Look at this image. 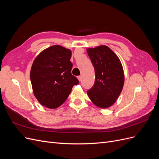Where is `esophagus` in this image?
I'll return each instance as SVG.
<instances>
[{
	"label": "esophagus",
	"mask_w": 159,
	"mask_h": 159,
	"mask_svg": "<svg viewBox=\"0 0 159 159\" xmlns=\"http://www.w3.org/2000/svg\"><path fill=\"white\" fill-rule=\"evenodd\" d=\"M81 78H81V76H78V80H79L80 81H81Z\"/></svg>",
	"instance_id": "obj_1"
}]
</instances>
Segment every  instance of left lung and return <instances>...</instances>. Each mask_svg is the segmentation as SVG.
I'll return each instance as SVG.
<instances>
[{
    "instance_id": "8db88e82",
    "label": "left lung",
    "mask_w": 159,
    "mask_h": 159,
    "mask_svg": "<svg viewBox=\"0 0 159 159\" xmlns=\"http://www.w3.org/2000/svg\"><path fill=\"white\" fill-rule=\"evenodd\" d=\"M95 74L94 85L87 93L96 106L105 109L113 105L123 88V66L118 56L107 46L87 48Z\"/></svg>"
}]
</instances>
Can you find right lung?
Masks as SVG:
<instances>
[{
    "instance_id": "right-lung-1",
    "label": "right lung",
    "mask_w": 159,
    "mask_h": 159,
    "mask_svg": "<svg viewBox=\"0 0 159 159\" xmlns=\"http://www.w3.org/2000/svg\"><path fill=\"white\" fill-rule=\"evenodd\" d=\"M71 52L60 45L42 51L34 60L30 80L34 95L40 103L56 109L68 98L73 86L79 81L71 75Z\"/></svg>"
}]
</instances>
